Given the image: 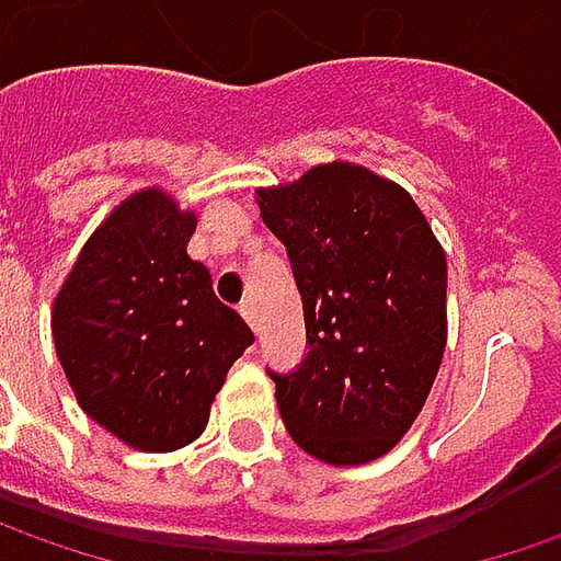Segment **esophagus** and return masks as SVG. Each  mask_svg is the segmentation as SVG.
Segmentation results:
<instances>
[{
    "mask_svg": "<svg viewBox=\"0 0 561 561\" xmlns=\"http://www.w3.org/2000/svg\"><path fill=\"white\" fill-rule=\"evenodd\" d=\"M240 314L247 318V324L252 331H259V314H255V306H252V302H243V306H240Z\"/></svg>",
    "mask_w": 561,
    "mask_h": 561,
    "instance_id": "1",
    "label": "esophagus"
}]
</instances>
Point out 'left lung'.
<instances>
[{"instance_id":"left-lung-1","label":"left lung","mask_w":561,"mask_h":561,"mask_svg":"<svg viewBox=\"0 0 561 561\" xmlns=\"http://www.w3.org/2000/svg\"><path fill=\"white\" fill-rule=\"evenodd\" d=\"M262 221L287 247L309 356L271 375L293 443L350 468L387 456L421 415L446 350V252L397 181L324 162L259 186Z\"/></svg>"}]
</instances>
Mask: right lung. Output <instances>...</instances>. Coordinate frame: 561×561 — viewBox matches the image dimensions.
<instances>
[{
  "label": "right lung",
  "mask_w": 561,
  "mask_h": 561,
  "mask_svg": "<svg viewBox=\"0 0 561 561\" xmlns=\"http://www.w3.org/2000/svg\"><path fill=\"white\" fill-rule=\"evenodd\" d=\"M193 230L196 211L174 193L134 190L55 293V356L77 405L140 453L196 440L230 365L255 340L190 259Z\"/></svg>",
  "instance_id": "obj_1"
}]
</instances>
